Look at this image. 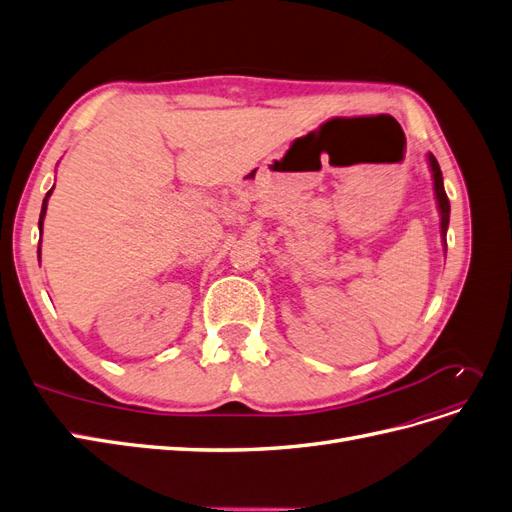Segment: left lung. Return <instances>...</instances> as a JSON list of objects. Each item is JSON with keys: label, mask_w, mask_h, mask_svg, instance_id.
<instances>
[{"label": "left lung", "mask_w": 512, "mask_h": 512, "mask_svg": "<svg viewBox=\"0 0 512 512\" xmlns=\"http://www.w3.org/2000/svg\"><path fill=\"white\" fill-rule=\"evenodd\" d=\"M429 166L433 173V190H436V200H438V209H440V232L444 237L446 245V230H448V220H451V203H448V196L444 192V183H442V170L438 160L429 153Z\"/></svg>", "instance_id": "1"}]
</instances>
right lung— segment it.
Returning a JSON list of instances; mask_svg holds the SVG:
<instances>
[{
    "mask_svg": "<svg viewBox=\"0 0 512 512\" xmlns=\"http://www.w3.org/2000/svg\"><path fill=\"white\" fill-rule=\"evenodd\" d=\"M51 192H53V190L46 192V196H44V200H42V211H40V222H38L40 230H42V222H44V215H46V203H49V196H51ZM38 256H40V250H38Z\"/></svg>",
    "mask_w": 512,
    "mask_h": 512,
    "instance_id": "1",
    "label": "right lung"
}]
</instances>
